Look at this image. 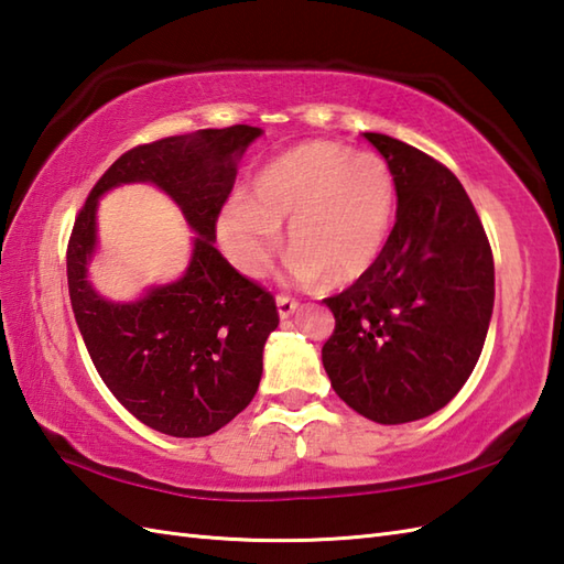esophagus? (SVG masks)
<instances>
[{"label": "esophagus", "mask_w": 564, "mask_h": 564, "mask_svg": "<svg viewBox=\"0 0 564 564\" xmlns=\"http://www.w3.org/2000/svg\"><path fill=\"white\" fill-rule=\"evenodd\" d=\"M275 307H279V317L281 319H289V317H293L297 313V303L293 301V297H289V295L275 297Z\"/></svg>", "instance_id": "obj_1"}]
</instances>
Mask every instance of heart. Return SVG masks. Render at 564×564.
Masks as SVG:
<instances>
[{"instance_id": "heart-1", "label": "heart", "mask_w": 564, "mask_h": 564, "mask_svg": "<svg viewBox=\"0 0 564 564\" xmlns=\"http://www.w3.org/2000/svg\"><path fill=\"white\" fill-rule=\"evenodd\" d=\"M394 176L376 152L337 142H305L269 162L251 200H230L218 215V239L235 267L261 279L289 225L291 273L297 283L346 285L376 267L394 223Z\"/></svg>"}]
</instances>
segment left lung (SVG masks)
I'll return each mask as SVG.
<instances>
[{"instance_id":"left-lung-1","label":"left lung","mask_w":564,"mask_h":564,"mask_svg":"<svg viewBox=\"0 0 564 564\" xmlns=\"http://www.w3.org/2000/svg\"><path fill=\"white\" fill-rule=\"evenodd\" d=\"M364 135L394 176L398 218L376 267L325 301L337 327L322 364L354 412L406 424L470 378L492 319L495 261L453 172L402 140Z\"/></svg>"}]
</instances>
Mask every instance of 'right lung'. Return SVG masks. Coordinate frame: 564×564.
Listing matches in <instances>:
<instances>
[{"label": "right lung", "instance_id": "add662e5", "mask_svg": "<svg viewBox=\"0 0 564 564\" xmlns=\"http://www.w3.org/2000/svg\"><path fill=\"white\" fill-rule=\"evenodd\" d=\"M254 126L206 128L121 154L79 210L67 247V285L82 339L106 388L142 424L176 438L210 436L254 400L263 344L279 327L273 295L239 275L218 247L215 220ZM126 183H152L195 232L176 282L135 302H109L88 279L98 248V198Z\"/></svg>", "mask_w": 564, "mask_h": 564}]
</instances>
